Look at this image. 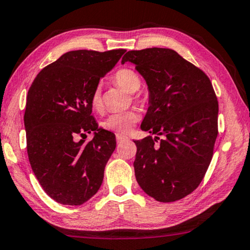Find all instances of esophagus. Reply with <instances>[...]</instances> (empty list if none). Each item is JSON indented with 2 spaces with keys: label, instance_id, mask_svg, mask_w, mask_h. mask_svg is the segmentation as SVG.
<instances>
[{
  "label": "esophagus",
  "instance_id": "1",
  "mask_svg": "<svg viewBox=\"0 0 250 250\" xmlns=\"http://www.w3.org/2000/svg\"><path fill=\"white\" fill-rule=\"evenodd\" d=\"M115 137H117V142L118 143H121V142H124V140L128 139V137L121 135V133H117V135H115Z\"/></svg>",
  "mask_w": 250,
  "mask_h": 250
}]
</instances>
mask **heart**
<instances>
[{
  "instance_id": "1",
  "label": "heart",
  "mask_w": 250,
  "mask_h": 250,
  "mask_svg": "<svg viewBox=\"0 0 250 250\" xmlns=\"http://www.w3.org/2000/svg\"><path fill=\"white\" fill-rule=\"evenodd\" d=\"M114 83L125 89L126 93L133 94L138 91L142 87V79L135 70L130 68H122L118 70L113 76ZM90 106L93 110L98 111L102 107V95L101 87L96 86L90 96ZM140 114L136 110H129L120 113L108 115L103 122V128L117 133H126L133 128L139 121Z\"/></svg>"
}]
</instances>
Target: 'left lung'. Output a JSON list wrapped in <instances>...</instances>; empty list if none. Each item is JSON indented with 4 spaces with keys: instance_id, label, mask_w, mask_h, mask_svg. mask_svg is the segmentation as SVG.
<instances>
[{
    "instance_id": "obj_1",
    "label": "left lung",
    "mask_w": 250,
    "mask_h": 250,
    "mask_svg": "<svg viewBox=\"0 0 250 250\" xmlns=\"http://www.w3.org/2000/svg\"><path fill=\"white\" fill-rule=\"evenodd\" d=\"M126 61L148 86L142 129L156 135L135 142L137 182L157 202H175L198 187L212 161L219 133L215 91L203 70L170 48L129 51L121 63Z\"/></svg>"
}]
</instances>
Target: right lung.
Listing matches in <instances>:
<instances>
[{
	"instance_id": "1",
	"label": "right lung",
	"mask_w": 250,
	"mask_h": 250,
	"mask_svg": "<svg viewBox=\"0 0 250 250\" xmlns=\"http://www.w3.org/2000/svg\"><path fill=\"white\" fill-rule=\"evenodd\" d=\"M125 52H68L45 66L28 90V159L44 191L63 205H82L103 182L117 143L113 133L98 128L90 96ZM91 131L95 136L89 142L76 140Z\"/></svg>"
}]
</instances>
